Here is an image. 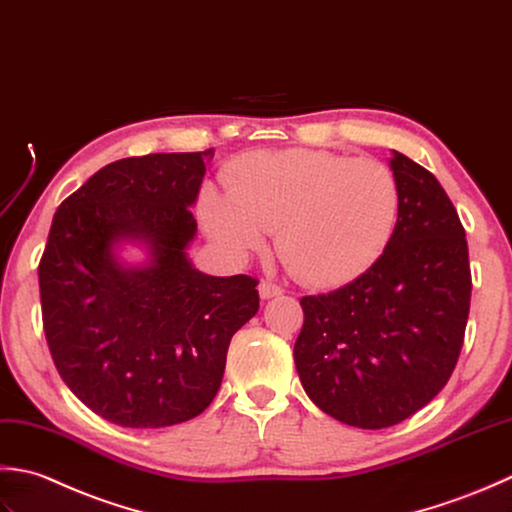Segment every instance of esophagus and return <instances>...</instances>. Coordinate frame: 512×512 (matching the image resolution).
I'll return each mask as SVG.
<instances>
[{"label":"esophagus","mask_w":512,"mask_h":512,"mask_svg":"<svg viewBox=\"0 0 512 512\" xmlns=\"http://www.w3.org/2000/svg\"><path fill=\"white\" fill-rule=\"evenodd\" d=\"M258 294L263 300H269V298H276V296L283 294V289H280L276 283H271V280H260Z\"/></svg>","instance_id":"esophagus-1"}]
</instances>
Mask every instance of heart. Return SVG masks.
<instances>
[{"label": "heart", "instance_id": "b5f03b06", "mask_svg": "<svg viewBox=\"0 0 512 512\" xmlns=\"http://www.w3.org/2000/svg\"><path fill=\"white\" fill-rule=\"evenodd\" d=\"M227 194L207 187L201 218L234 254L263 247L307 285H340L367 271L391 243L402 212L398 176L378 159L327 150L245 156L225 174Z\"/></svg>", "mask_w": 512, "mask_h": 512}]
</instances>
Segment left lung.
Segmentation results:
<instances>
[{
    "mask_svg": "<svg viewBox=\"0 0 512 512\" xmlns=\"http://www.w3.org/2000/svg\"><path fill=\"white\" fill-rule=\"evenodd\" d=\"M402 212L382 256L331 294L300 300L302 389L358 429H387L429 404L460 358L471 309L466 234L435 176L393 150Z\"/></svg>",
    "mask_w": 512,
    "mask_h": 512,
    "instance_id": "left-lung-1",
    "label": "left lung"
}]
</instances>
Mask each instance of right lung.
<instances>
[{
    "mask_svg": "<svg viewBox=\"0 0 512 512\" xmlns=\"http://www.w3.org/2000/svg\"><path fill=\"white\" fill-rule=\"evenodd\" d=\"M207 152L114 161L59 205L39 263L50 356L103 420L161 429L192 420L223 382L227 347L258 311V280L207 276L187 247ZM146 249L130 266L121 244Z\"/></svg>",
    "mask_w": 512,
    "mask_h": 512,
    "instance_id": "right-lung-1",
    "label": "right lung"
}]
</instances>
